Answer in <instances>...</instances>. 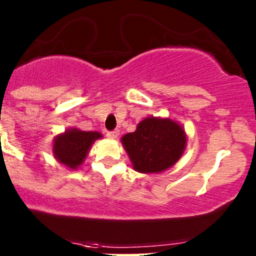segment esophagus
Here are the masks:
<instances>
[{
  "instance_id": "esophagus-1",
  "label": "esophagus",
  "mask_w": 256,
  "mask_h": 256,
  "mask_svg": "<svg viewBox=\"0 0 256 256\" xmlns=\"http://www.w3.org/2000/svg\"><path fill=\"white\" fill-rule=\"evenodd\" d=\"M106 136L109 138H112V140H114V138H116L118 136V131L115 130V131H108L106 132Z\"/></svg>"
}]
</instances>
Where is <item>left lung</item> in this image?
<instances>
[{"mask_svg":"<svg viewBox=\"0 0 256 256\" xmlns=\"http://www.w3.org/2000/svg\"><path fill=\"white\" fill-rule=\"evenodd\" d=\"M135 171L160 174L180 158L187 144L182 126L171 118H146L121 138Z\"/></svg>","mask_w":256,"mask_h":256,"instance_id":"8db88e82","label":"left lung"}]
</instances>
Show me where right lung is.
I'll list each match as a JSON object with an SVG mask.
<instances>
[{"instance_id": "right-lung-1", "label": "right lung", "mask_w": 256, "mask_h": 256, "mask_svg": "<svg viewBox=\"0 0 256 256\" xmlns=\"http://www.w3.org/2000/svg\"><path fill=\"white\" fill-rule=\"evenodd\" d=\"M102 138V135L98 131H82L76 128H68L66 132L54 138L53 154L58 162L70 170H76L84 162L94 141Z\"/></svg>"}]
</instances>
